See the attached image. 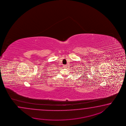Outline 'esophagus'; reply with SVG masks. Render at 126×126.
Returning a JSON list of instances; mask_svg holds the SVG:
<instances>
[{
    "label": "esophagus",
    "instance_id": "34e87169",
    "mask_svg": "<svg viewBox=\"0 0 126 126\" xmlns=\"http://www.w3.org/2000/svg\"><path fill=\"white\" fill-rule=\"evenodd\" d=\"M63 67L65 68H66L67 67V65H63Z\"/></svg>",
    "mask_w": 126,
    "mask_h": 126
}]
</instances>
